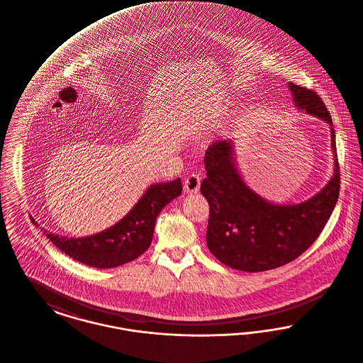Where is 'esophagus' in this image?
I'll use <instances>...</instances> for the list:
<instances>
[{"label": "esophagus", "mask_w": 363, "mask_h": 363, "mask_svg": "<svg viewBox=\"0 0 363 363\" xmlns=\"http://www.w3.org/2000/svg\"><path fill=\"white\" fill-rule=\"evenodd\" d=\"M200 182H201V177L199 174H191L185 182H184V189L186 193L199 192L200 189Z\"/></svg>", "instance_id": "esophagus-1"}]
</instances>
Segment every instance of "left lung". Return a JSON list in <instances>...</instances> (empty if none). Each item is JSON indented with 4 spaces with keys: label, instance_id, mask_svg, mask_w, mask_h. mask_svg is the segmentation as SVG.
<instances>
[{
    "label": "left lung",
    "instance_id": "1",
    "mask_svg": "<svg viewBox=\"0 0 363 363\" xmlns=\"http://www.w3.org/2000/svg\"><path fill=\"white\" fill-rule=\"evenodd\" d=\"M289 89L300 111L329 123L335 174L311 199L274 204L245 185L230 141L213 144L204 156L207 177L200 186L210 204L207 245L219 262L235 270L257 273L295 260L320 235L339 199L340 170L332 116L314 90L292 82Z\"/></svg>",
    "mask_w": 363,
    "mask_h": 363
}]
</instances>
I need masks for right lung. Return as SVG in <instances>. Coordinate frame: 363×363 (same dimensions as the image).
Segmentation results:
<instances>
[{
	"label": "right lung",
	"instance_id": "obj_1",
	"mask_svg": "<svg viewBox=\"0 0 363 363\" xmlns=\"http://www.w3.org/2000/svg\"><path fill=\"white\" fill-rule=\"evenodd\" d=\"M181 192L179 178L150 185L126 216L97 235L74 238L48 230L45 233L62 252L84 264L96 269L118 267L150 248L157 215Z\"/></svg>",
	"mask_w": 363,
	"mask_h": 363
}]
</instances>
